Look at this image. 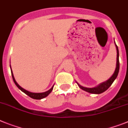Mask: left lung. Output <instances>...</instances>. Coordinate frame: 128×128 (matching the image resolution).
I'll return each mask as SVG.
<instances>
[{"label":"left lung","instance_id":"obj_1","mask_svg":"<svg viewBox=\"0 0 128 128\" xmlns=\"http://www.w3.org/2000/svg\"><path fill=\"white\" fill-rule=\"evenodd\" d=\"M115 46H116V68H115V70L114 73L113 74L112 76H111L110 78H109L108 80L105 81L104 82L101 83L99 85H98L96 87L92 88H86L83 87L82 86H80V84H78L76 82V84H78V86H79L80 88L82 89V90L86 91V92H88V93H93V94H100V93H102L103 92H104L105 91H106L110 87V86L112 85V83L114 82L116 78L117 77L118 73L119 72V53H118V49L117 46L115 44Z\"/></svg>","mask_w":128,"mask_h":128}]
</instances>
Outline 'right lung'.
Returning <instances> with one entry per match:
<instances>
[{"mask_svg": "<svg viewBox=\"0 0 128 128\" xmlns=\"http://www.w3.org/2000/svg\"><path fill=\"white\" fill-rule=\"evenodd\" d=\"M10 68H11V72H12V78H13V81H14V82H15V85H16V86L18 87V88L20 89V90L22 92H24V93H26V95H28L29 96H30V97L32 98H34V99H37V100L44 98H45L46 96H47L49 94H50V93L52 92V90H53V86H53V87H52L50 90H49L47 91V92H43V93H32V92H28V91L26 90H24V88H22V87H20V86L17 84V82H16V80H15V78H14V76H13V72H12V68H11V66H10Z\"/></svg>", "mask_w": 128, "mask_h": 128, "instance_id": "obj_1", "label": "right lung"}]
</instances>
